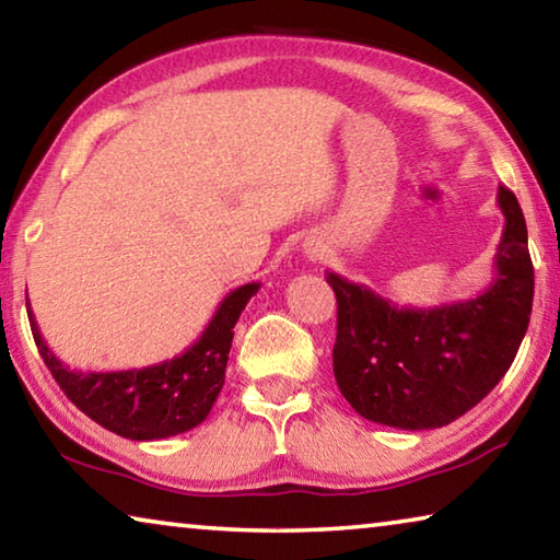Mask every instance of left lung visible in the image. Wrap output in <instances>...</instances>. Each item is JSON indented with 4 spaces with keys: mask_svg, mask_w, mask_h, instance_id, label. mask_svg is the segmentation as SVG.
I'll return each mask as SVG.
<instances>
[{
    "mask_svg": "<svg viewBox=\"0 0 560 560\" xmlns=\"http://www.w3.org/2000/svg\"><path fill=\"white\" fill-rule=\"evenodd\" d=\"M497 202L506 220L497 273L474 299L405 308L326 273L338 301L334 375L360 417L400 430L444 428L506 375L534 306V264L516 195L499 187Z\"/></svg>",
    "mask_w": 560,
    "mask_h": 560,
    "instance_id": "8db88e82",
    "label": "left lung"
}]
</instances>
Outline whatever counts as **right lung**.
<instances>
[{
	"instance_id": "1",
	"label": "right lung",
	"mask_w": 560,
	"mask_h": 560,
	"mask_svg": "<svg viewBox=\"0 0 560 560\" xmlns=\"http://www.w3.org/2000/svg\"><path fill=\"white\" fill-rule=\"evenodd\" d=\"M259 287L261 283H244L226 293L202 336L183 355L136 371H71L44 343L30 303L26 314L36 348L66 397L101 428L126 440L150 442L192 430L210 415L224 385L234 326Z\"/></svg>"
}]
</instances>
